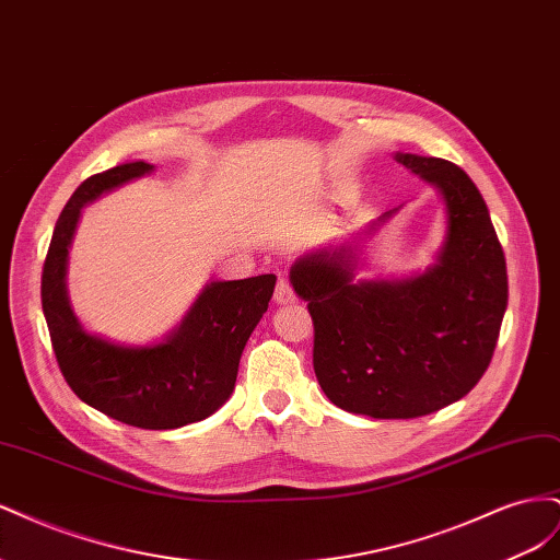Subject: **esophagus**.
Returning a JSON list of instances; mask_svg holds the SVG:
<instances>
[{"instance_id": "1", "label": "esophagus", "mask_w": 560, "mask_h": 560, "mask_svg": "<svg viewBox=\"0 0 560 560\" xmlns=\"http://www.w3.org/2000/svg\"><path fill=\"white\" fill-rule=\"evenodd\" d=\"M273 299H276V303H280V306H287V303H294V301H296V294H294V290H292L290 280H284V278L278 280Z\"/></svg>"}]
</instances>
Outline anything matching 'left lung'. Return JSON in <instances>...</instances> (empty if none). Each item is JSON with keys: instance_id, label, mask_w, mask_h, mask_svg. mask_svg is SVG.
Listing matches in <instances>:
<instances>
[{"instance_id": "8db88e82", "label": "left lung", "mask_w": 560, "mask_h": 560, "mask_svg": "<svg viewBox=\"0 0 560 560\" xmlns=\"http://www.w3.org/2000/svg\"><path fill=\"white\" fill-rule=\"evenodd\" d=\"M395 161L444 198L436 264L413 278L354 282L352 247H341L306 254L290 270L313 317L319 387L338 409L387 420L463 399L493 358L506 311L504 252L477 184L444 159Z\"/></svg>"}]
</instances>
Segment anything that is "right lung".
Listing matches in <instances>:
<instances>
[{
    "label": "right lung",
    "mask_w": 560,
    "mask_h": 560,
    "mask_svg": "<svg viewBox=\"0 0 560 560\" xmlns=\"http://www.w3.org/2000/svg\"><path fill=\"white\" fill-rule=\"evenodd\" d=\"M154 171L144 161L97 173L67 200L42 273V308L62 376L100 413L142 430H175L212 416L238 376L241 354L273 296L276 276L210 282L182 325L156 346H116L89 334L67 299V249L81 208Z\"/></svg>",
    "instance_id": "obj_1"
}]
</instances>
